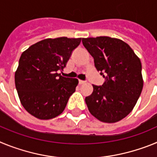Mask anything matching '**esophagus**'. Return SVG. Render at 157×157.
<instances>
[{
  "label": "esophagus",
  "instance_id": "1",
  "mask_svg": "<svg viewBox=\"0 0 157 157\" xmlns=\"http://www.w3.org/2000/svg\"><path fill=\"white\" fill-rule=\"evenodd\" d=\"M78 82H79V84H84V83H86V81H83V80H78Z\"/></svg>",
  "mask_w": 157,
  "mask_h": 157
}]
</instances>
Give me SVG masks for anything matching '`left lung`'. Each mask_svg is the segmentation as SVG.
<instances>
[{"label":"left lung","instance_id":"8db88e82","mask_svg":"<svg viewBox=\"0 0 157 157\" xmlns=\"http://www.w3.org/2000/svg\"><path fill=\"white\" fill-rule=\"evenodd\" d=\"M82 41L105 78L102 86L93 85L92 94L86 98L89 111L105 123L123 120L133 110L143 88L140 59L129 45L117 38L103 36Z\"/></svg>","mask_w":157,"mask_h":157}]
</instances>
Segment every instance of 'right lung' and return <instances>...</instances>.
I'll use <instances>...</instances> for the list:
<instances>
[{"label": "right lung", "instance_id": "add662e5", "mask_svg": "<svg viewBox=\"0 0 157 157\" xmlns=\"http://www.w3.org/2000/svg\"><path fill=\"white\" fill-rule=\"evenodd\" d=\"M82 38H47L22 53L15 83L22 105L30 115L49 120L61 114L75 91L77 78L58 74L63 70Z\"/></svg>", "mask_w": 157, "mask_h": 157}]
</instances>
